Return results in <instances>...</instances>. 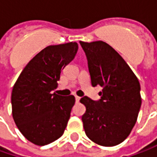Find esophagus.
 Listing matches in <instances>:
<instances>
[{
	"label": "esophagus",
	"mask_w": 157,
	"mask_h": 157,
	"mask_svg": "<svg viewBox=\"0 0 157 157\" xmlns=\"http://www.w3.org/2000/svg\"><path fill=\"white\" fill-rule=\"evenodd\" d=\"M75 100H76V102H78V101L80 100V97H78V96H75Z\"/></svg>",
	"instance_id": "obj_1"
}]
</instances>
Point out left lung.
<instances>
[{
  "instance_id": "8db88e82",
  "label": "left lung",
  "mask_w": 157,
  "mask_h": 157,
  "mask_svg": "<svg viewBox=\"0 0 157 157\" xmlns=\"http://www.w3.org/2000/svg\"><path fill=\"white\" fill-rule=\"evenodd\" d=\"M87 58L92 86H100V99L86 96L80 102L86 111L82 116L87 137L95 143L112 147L129 136L142 105L138 78L121 56L102 41L79 42Z\"/></svg>"
}]
</instances>
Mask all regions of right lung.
Wrapping results in <instances>:
<instances>
[{"label": "right lung", "instance_id": "add662e5", "mask_svg": "<svg viewBox=\"0 0 157 157\" xmlns=\"http://www.w3.org/2000/svg\"><path fill=\"white\" fill-rule=\"evenodd\" d=\"M78 49L75 42L46 47L29 62L13 87L11 105L15 125L36 145L57 140L67 126L75 97L52 92L61 71L73 60Z\"/></svg>", "mask_w": 157, "mask_h": 157}]
</instances>
